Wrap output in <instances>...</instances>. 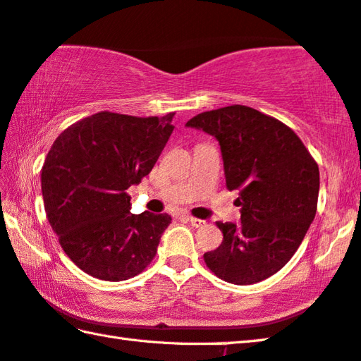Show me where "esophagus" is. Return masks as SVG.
I'll return each mask as SVG.
<instances>
[{
	"instance_id": "34e87169",
	"label": "esophagus",
	"mask_w": 361,
	"mask_h": 361,
	"mask_svg": "<svg viewBox=\"0 0 361 361\" xmlns=\"http://www.w3.org/2000/svg\"><path fill=\"white\" fill-rule=\"evenodd\" d=\"M188 219H189V222H191V224H192L194 227H203V226L207 224V222L203 221V219H199V218H192V216H189Z\"/></svg>"
}]
</instances>
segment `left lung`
Returning <instances> with one entry per match:
<instances>
[{
  "label": "left lung",
  "mask_w": 361,
  "mask_h": 361,
  "mask_svg": "<svg viewBox=\"0 0 361 361\" xmlns=\"http://www.w3.org/2000/svg\"><path fill=\"white\" fill-rule=\"evenodd\" d=\"M186 126L221 145L226 186L238 191L241 222H216L224 235L203 254L207 267L227 283L246 286L278 273L303 241L319 197V166L284 123L246 106L195 115Z\"/></svg>",
  "instance_id": "left-lung-1"
}]
</instances>
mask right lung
<instances>
[{"label":"right lung","mask_w":361,"mask_h":361,"mask_svg":"<svg viewBox=\"0 0 361 361\" xmlns=\"http://www.w3.org/2000/svg\"><path fill=\"white\" fill-rule=\"evenodd\" d=\"M173 115L99 112L71 124L45 158V213L68 257L102 281L134 278L152 264L167 213H130V195L158 161Z\"/></svg>","instance_id":"1"}]
</instances>
